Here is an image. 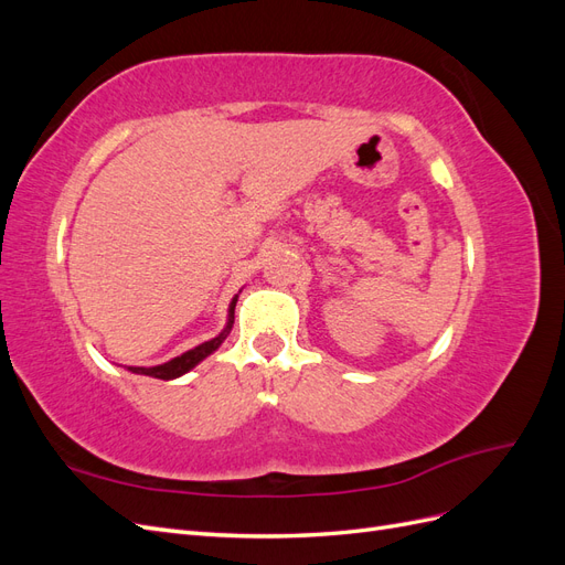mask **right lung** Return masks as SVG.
I'll return each mask as SVG.
<instances>
[{
	"label": "right lung",
	"instance_id": "add662e5",
	"mask_svg": "<svg viewBox=\"0 0 565 565\" xmlns=\"http://www.w3.org/2000/svg\"><path fill=\"white\" fill-rule=\"evenodd\" d=\"M235 301H237V297L231 301L226 330L221 332L218 337H214L212 341H204V344H200V347H195V349H191V351H185L183 355L174 358V361H169V363H164V365H156V367H129V370L136 372V374H148V377H156V380H174V377H181V374H185L188 370H193V367L202 361V358H207L212 351H216V349L221 347V341H224L226 334L231 332L233 318H235Z\"/></svg>",
	"mask_w": 565,
	"mask_h": 565
}]
</instances>
